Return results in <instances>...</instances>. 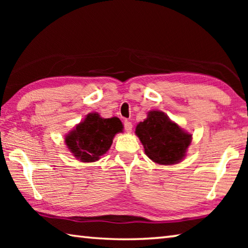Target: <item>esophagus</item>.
Segmentation results:
<instances>
[{"instance_id":"1","label":"esophagus","mask_w":248,"mask_h":248,"mask_svg":"<svg viewBox=\"0 0 248 248\" xmlns=\"http://www.w3.org/2000/svg\"><path fill=\"white\" fill-rule=\"evenodd\" d=\"M124 127L125 131H127V132H131V130H132V123H131V121L125 120L124 123Z\"/></svg>"}]
</instances>
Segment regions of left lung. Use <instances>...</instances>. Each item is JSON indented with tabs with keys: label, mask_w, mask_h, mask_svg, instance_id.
Returning <instances> with one entry per match:
<instances>
[{
	"label": "left lung",
	"mask_w": 248,
	"mask_h": 248,
	"mask_svg": "<svg viewBox=\"0 0 248 248\" xmlns=\"http://www.w3.org/2000/svg\"><path fill=\"white\" fill-rule=\"evenodd\" d=\"M144 152L153 162L162 165L176 164L186 154L191 134L183 131L164 112L150 111L148 118L136 128Z\"/></svg>",
	"instance_id": "8db88e82"
}]
</instances>
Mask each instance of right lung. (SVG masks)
Here are the masks:
<instances>
[{
	"mask_svg": "<svg viewBox=\"0 0 248 248\" xmlns=\"http://www.w3.org/2000/svg\"><path fill=\"white\" fill-rule=\"evenodd\" d=\"M121 130L123 124L117 117L104 119L98 114H89L65 137V143L82 162H95L107 152L115 134Z\"/></svg>",
	"mask_w": 248,
	"mask_h": 248,
	"instance_id": "obj_1",
	"label": "right lung"
}]
</instances>
